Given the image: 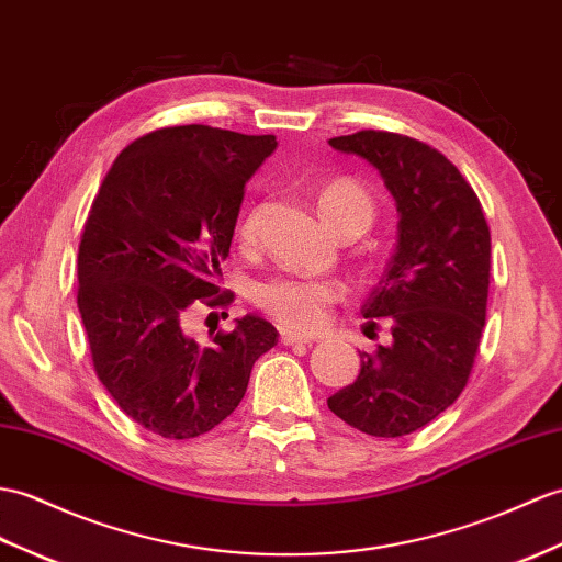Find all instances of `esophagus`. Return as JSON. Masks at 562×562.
Returning <instances> with one entry per match:
<instances>
[{
    "label": "esophagus",
    "instance_id": "obj_1",
    "mask_svg": "<svg viewBox=\"0 0 562 562\" xmlns=\"http://www.w3.org/2000/svg\"><path fill=\"white\" fill-rule=\"evenodd\" d=\"M311 337H304L299 333H292V330H282V345H304V347H311Z\"/></svg>",
    "mask_w": 562,
    "mask_h": 562
}]
</instances>
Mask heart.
<instances>
[{"mask_svg":"<svg viewBox=\"0 0 562 562\" xmlns=\"http://www.w3.org/2000/svg\"><path fill=\"white\" fill-rule=\"evenodd\" d=\"M318 207L333 232L345 227L367 229L373 222V201L355 181L337 179L321 191ZM260 220V207L241 220L239 237L251 244L256 239ZM342 299V284L335 280H311V278H286L278 276L256 284L254 302L263 308L270 318L282 323L284 328L299 333L321 330L328 323L330 308Z\"/></svg>","mask_w":562,"mask_h":562,"instance_id":"b5f03b06","label":"heart"}]
</instances>
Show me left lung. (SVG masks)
<instances>
[{"label":"left lung","instance_id":"8db88e82","mask_svg":"<svg viewBox=\"0 0 562 562\" xmlns=\"http://www.w3.org/2000/svg\"><path fill=\"white\" fill-rule=\"evenodd\" d=\"M381 172L397 205V244L361 306L393 342L359 351L357 381L328 397L345 424L375 438L414 434L460 397L486 323L491 232L474 189L426 143L357 132L328 140Z\"/></svg>","mask_w":562,"mask_h":562}]
</instances>
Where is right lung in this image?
Instances as JSON below:
<instances>
[{"label":"right lung","mask_w":562,"mask_h":562,"mask_svg":"<svg viewBox=\"0 0 562 562\" xmlns=\"http://www.w3.org/2000/svg\"><path fill=\"white\" fill-rule=\"evenodd\" d=\"M278 148L203 124L136 138L110 167L78 244V311L100 383L138 426L187 440L239 407L260 355L278 345L246 313L199 345L184 333L195 304L229 306V254L246 181Z\"/></svg>","instance_id":"1"}]
</instances>
